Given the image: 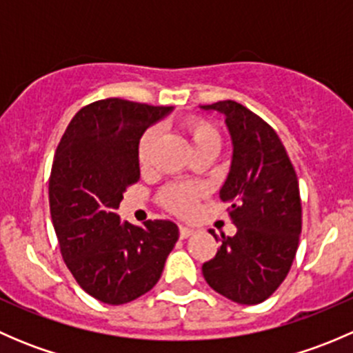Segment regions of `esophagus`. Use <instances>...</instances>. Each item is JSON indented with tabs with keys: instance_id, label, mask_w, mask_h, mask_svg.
<instances>
[{
	"instance_id": "esophagus-1",
	"label": "esophagus",
	"mask_w": 353,
	"mask_h": 353,
	"mask_svg": "<svg viewBox=\"0 0 353 353\" xmlns=\"http://www.w3.org/2000/svg\"><path fill=\"white\" fill-rule=\"evenodd\" d=\"M193 234H194V230L190 229V227H186V225L179 227V237H181V239H188V237L193 236Z\"/></svg>"
}]
</instances>
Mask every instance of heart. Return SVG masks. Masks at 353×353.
Instances as JSON below:
<instances>
[{"instance_id":"heart-1","label":"heart","mask_w":353,"mask_h":353,"mask_svg":"<svg viewBox=\"0 0 353 353\" xmlns=\"http://www.w3.org/2000/svg\"><path fill=\"white\" fill-rule=\"evenodd\" d=\"M183 133L186 137L188 145H190L191 152L193 154H201V152H208V154L215 155L220 148V134L216 131V128L212 123L205 119H199V117H188L183 123ZM157 140V130L150 128L143 133V137L138 141V162L141 165L148 162L152 154V148H154ZM199 196V190L194 186H183V184H177V186H170L167 190H163L162 193V203L174 213H179V215H186V213L193 212L194 206H196Z\"/></svg>"}]
</instances>
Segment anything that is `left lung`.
<instances>
[{
    "instance_id": "1",
    "label": "left lung",
    "mask_w": 353,
    "mask_h": 353,
    "mask_svg": "<svg viewBox=\"0 0 353 353\" xmlns=\"http://www.w3.org/2000/svg\"><path fill=\"white\" fill-rule=\"evenodd\" d=\"M199 109L225 117L232 162L220 199L230 203L237 227L236 236H222L215 258L203 265V276L237 304H259L285 280L297 252L302 229L297 176L279 134L254 112L234 101Z\"/></svg>"
}]
</instances>
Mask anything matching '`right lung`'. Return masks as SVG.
I'll use <instances>...</instances> for the list:
<instances>
[{"label": "right lung", "instance_id": "obj_1", "mask_svg": "<svg viewBox=\"0 0 353 353\" xmlns=\"http://www.w3.org/2000/svg\"><path fill=\"white\" fill-rule=\"evenodd\" d=\"M172 108L104 99L78 110L56 150L49 179L51 219L78 285L110 305L155 287L179 239L170 220L121 222L117 208L140 179L138 141Z\"/></svg>", "mask_w": 353, "mask_h": 353}]
</instances>
